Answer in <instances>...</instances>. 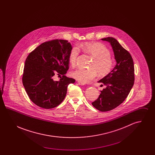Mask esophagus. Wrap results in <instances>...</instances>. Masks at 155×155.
I'll list each match as a JSON object with an SVG mask.
<instances>
[{
  "label": "esophagus",
  "mask_w": 155,
  "mask_h": 155,
  "mask_svg": "<svg viewBox=\"0 0 155 155\" xmlns=\"http://www.w3.org/2000/svg\"><path fill=\"white\" fill-rule=\"evenodd\" d=\"M78 84H79V85H85V83L81 82L80 81H78Z\"/></svg>",
  "instance_id": "1"
}]
</instances>
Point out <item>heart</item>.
I'll return each mask as SVG.
<instances>
[{
	"label": "heart",
	"instance_id": "heart-1",
	"mask_svg": "<svg viewBox=\"0 0 155 155\" xmlns=\"http://www.w3.org/2000/svg\"><path fill=\"white\" fill-rule=\"evenodd\" d=\"M82 51L93 58L89 68H78L71 73V76L78 81L88 83L93 80L97 75H106L110 73L114 67V61L110 57V51L100 43H85L81 46ZM80 49L73 46L69 53L68 61L72 66L76 64Z\"/></svg>",
	"mask_w": 155,
	"mask_h": 155
}]
</instances>
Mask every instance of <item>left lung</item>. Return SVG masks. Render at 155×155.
<instances>
[{
    "mask_svg": "<svg viewBox=\"0 0 155 155\" xmlns=\"http://www.w3.org/2000/svg\"><path fill=\"white\" fill-rule=\"evenodd\" d=\"M112 47L116 61L113 70L98 82L103 83L106 88L101 91L99 97L92 104L101 111L114 109L123 103L134 84V66L130 53L114 38H102Z\"/></svg>",
    "mask_w": 155,
    "mask_h": 155,
    "instance_id": "1",
    "label": "left lung"
}]
</instances>
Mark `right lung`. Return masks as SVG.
Segmentation results:
<instances>
[{"label":"right lung","instance_id":"right-lung-1","mask_svg":"<svg viewBox=\"0 0 155 155\" xmlns=\"http://www.w3.org/2000/svg\"><path fill=\"white\" fill-rule=\"evenodd\" d=\"M71 48L68 41L54 39L40 45L27 56L22 84L31 101L38 106L46 109L58 106L66 96L68 85L75 82L65 75ZM56 73L62 75L59 81L52 79Z\"/></svg>","mask_w":155,"mask_h":155}]
</instances>
